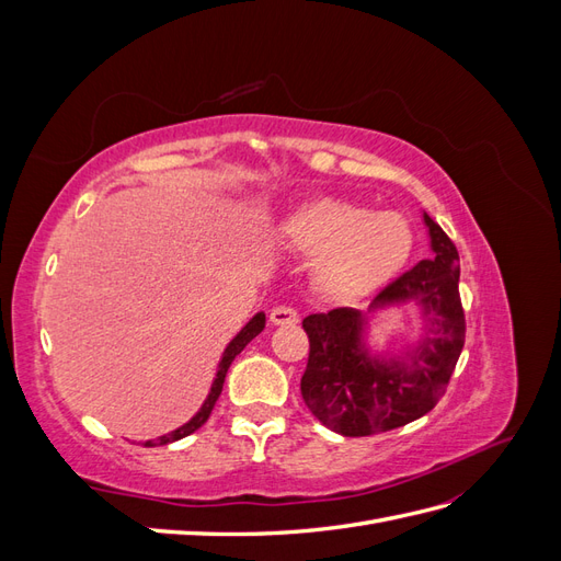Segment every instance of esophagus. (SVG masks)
<instances>
[{
	"label": "esophagus",
	"mask_w": 561,
	"mask_h": 561,
	"mask_svg": "<svg viewBox=\"0 0 561 561\" xmlns=\"http://www.w3.org/2000/svg\"><path fill=\"white\" fill-rule=\"evenodd\" d=\"M268 318L274 325H297L299 322V313L293 307H276Z\"/></svg>",
	"instance_id": "1"
}]
</instances>
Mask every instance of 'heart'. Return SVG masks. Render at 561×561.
<instances>
[{"label":"heart","instance_id":"b5f03b06","mask_svg":"<svg viewBox=\"0 0 561 561\" xmlns=\"http://www.w3.org/2000/svg\"><path fill=\"white\" fill-rule=\"evenodd\" d=\"M283 233L304 257H318V283L344 299L381 290L407 266L414 250V231L404 215L369 213L344 198L304 203Z\"/></svg>","mask_w":561,"mask_h":561}]
</instances>
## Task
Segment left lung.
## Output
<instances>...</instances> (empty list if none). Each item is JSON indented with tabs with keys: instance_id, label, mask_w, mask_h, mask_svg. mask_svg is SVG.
Returning a JSON list of instances; mask_svg holds the SVG:
<instances>
[{
	"instance_id": "obj_1",
	"label": "left lung",
	"mask_w": 561,
	"mask_h": 561,
	"mask_svg": "<svg viewBox=\"0 0 561 561\" xmlns=\"http://www.w3.org/2000/svg\"><path fill=\"white\" fill-rule=\"evenodd\" d=\"M433 257L421 260L377 295V304L419 299L428 320L410 363L369 358L360 344L363 316L332 309L307 316L309 363L301 398L309 412L334 433L365 437L407 426L428 414L445 396L466 342V316L458 295V250L428 215Z\"/></svg>"
}]
</instances>
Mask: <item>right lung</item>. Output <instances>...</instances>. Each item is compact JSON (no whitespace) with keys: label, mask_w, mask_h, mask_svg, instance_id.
<instances>
[{"label":"right lung","mask_w":561,"mask_h":561,"mask_svg":"<svg viewBox=\"0 0 561 561\" xmlns=\"http://www.w3.org/2000/svg\"><path fill=\"white\" fill-rule=\"evenodd\" d=\"M264 325H266V316H264V313H257L239 334H236V339L227 346V351H225V355H222V363H219L217 377H215L213 388H210V396H208L206 402H203L198 414H196L190 423H184L182 428H178V431H173V433H168V435H161V437H157V439H149V443H145V447H161V445H168V443H175V439H182V437H186V435H192L194 431H198V428L203 426V423L208 421V416H210V412H213V407H215L219 393H222V386H225V377H227L229 365L233 363L236 355H239V353L252 342V339L264 330Z\"/></svg>","instance_id":"obj_1"}]
</instances>
